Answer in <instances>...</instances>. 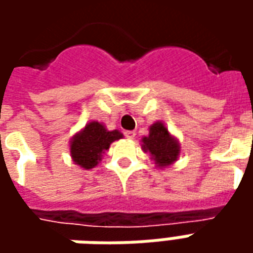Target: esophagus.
I'll return each mask as SVG.
<instances>
[{
	"label": "esophagus",
	"mask_w": 253,
	"mask_h": 253,
	"mask_svg": "<svg viewBox=\"0 0 253 253\" xmlns=\"http://www.w3.org/2000/svg\"><path fill=\"white\" fill-rule=\"evenodd\" d=\"M125 137H126L127 139H134V138H135V132H134V131H125Z\"/></svg>",
	"instance_id": "1"
}]
</instances>
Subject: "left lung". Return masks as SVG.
<instances>
[{
  "mask_svg": "<svg viewBox=\"0 0 253 253\" xmlns=\"http://www.w3.org/2000/svg\"><path fill=\"white\" fill-rule=\"evenodd\" d=\"M142 150L150 154L156 167L160 169L168 168L180 156V145L165 126L164 122L157 121L149 127V135L142 138Z\"/></svg>",
  "mask_w": 253,
  "mask_h": 253,
  "instance_id": "1",
  "label": "left lung"
}]
</instances>
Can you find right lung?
<instances>
[{
	"mask_svg": "<svg viewBox=\"0 0 253 253\" xmlns=\"http://www.w3.org/2000/svg\"><path fill=\"white\" fill-rule=\"evenodd\" d=\"M123 138L119 130H107L103 123L89 122L70 141V156L74 164L84 169H92L101 161L103 154L114 141Z\"/></svg>",
	"mask_w": 253,
	"mask_h": 253,
	"instance_id": "obj_1",
	"label": "right lung"
}]
</instances>
